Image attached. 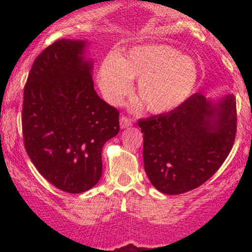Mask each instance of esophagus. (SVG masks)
<instances>
[{
	"instance_id": "obj_1",
	"label": "esophagus",
	"mask_w": 252,
	"mask_h": 252,
	"mask_svg": "<svg viewBox=\"0 0 252 252\" xmlns=\"http://www.w3.org/2000/svg\"><path fill=\"white\" fill-rule=\"evenodd\" d=\"M120 126H121V128H122V129H126V128H129V126H131L132 122H131V120H130V118L126 117V116H122L120 118Z\"/></svg>"
}]
</instances>
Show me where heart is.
Segmentation results:
<instances>
[{"mask_svg":"<svg viewBox=\"0 0 252 252\" xmlns=\"http://www.w3.org/2000/svg\"><path fill=\"white\" fill-rule=\"evenodd\" d=\"M104 97L112 105L122 103L137 80L136 92L152 114H166L192 96L199 80L198 65L190 57L166 45H147L126 56L109 54L97 74Z\"/></svg>","mask_w":252,"mask_h":252,"instance_id":"b5f03b06","label":"heart"}]
</instances>
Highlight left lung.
<instances>
[{"label": "left lung", "instance_id": "8db88e82", "mask_svg": "<svg viewBox=\"0 0 252 252\" xmlns=\"http://www.w3.org/2000/svg\"><path fill=\"white\" fill-rule=\"evenodd\" d=\"M138 126L152 185L164 194H181L209 180L230 154L236 98L228 94L215 103L198 92L168 114L140 120Z\"/></svg>", "mask_w": 252, "mask_h": 252}]
</instances>
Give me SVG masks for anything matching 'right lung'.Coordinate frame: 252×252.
I'll return each instance as SVG.
<instances>
[{"mask_svg": "<svg viewBox=\"0 0 252 252\" xmlns=\"http://www.w3.org/2000/svg\"><path fill=\"white\" fill-rule=\"evenodd\" d=\"M86 46L62 39L46 47L24 89L26 152L46 180L73 194L99 181L104 143L120 131L118 110L94 89Z\"/></svg>", "mask_w": 252, "mask_h": 252, "instance_id": "right-lung-1", "label": "right lung"}]
</instances>
